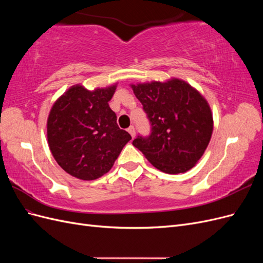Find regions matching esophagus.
<instances>
[{
	"instance_id": "esophagus-1",
	"label": "esophagus",
	"mask_w": 263,
	"mask_h": 263,
	"mask_svg": "<svg viewBox=\"0 0 263 263\" xmlns=\"http://www.w3.org/2000/svg\"><path fill=\"white\" fill-rule=\"evenodd\" d=\"M127 130H128V133L130 134V136L134 138L135 136H136V132H135V128H134V126H130L129 127V128L128 129H127Z\"/></svg>"
}]
</instances>
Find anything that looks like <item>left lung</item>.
Listing matches in <instances>:
<instances>
[{
  "label": "left lung",
  "mask_w": 263,
  "mask_h": 263,
  "mask_svg": "<svg viewBox=\"0 0 263 263\" xmlns=\"http://www.w3.org/2000/svg\"><path fill=\"white\" fill-rule=\"evenodd\" d=\"M151 123V135L133 145L155 168L178 174L192 169L208 148L213 113L203 95L184 80L130 84Z\"/></svg>",
  "instance_id": "8db88e82"
}]
</instances>
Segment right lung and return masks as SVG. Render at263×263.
Returning <instances> with one entry per match:
<instances>
[{
  "mask_svg": "<svg viewBox=\"0 0 263 263\" xmlns=\"http://www.w3.org/2000/svg\"><path fill=\"white\" fill-rule=\"evenodd\" d=\"M116 87L114 83L91 91L76 84L53 103L47 139L54 160L70 176L84 181L104 176L132 139L108 105Z\"/></svg>",
  "mask_w": 263,
  "mask_h": 263,
  "instance_id": "right-lung-1",
  "label": "right lung"
}]
</instances>
